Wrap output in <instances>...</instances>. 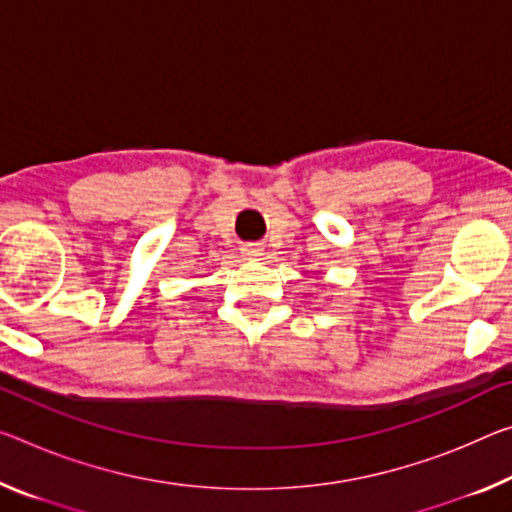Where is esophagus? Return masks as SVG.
I'll list each match as a JSON object with an SVG mask.
<instances>
[{"mask_svg": "<svg viewBox=\"0 0 512 512\" xmlns=\"http://www.w3.org/2000/svg\"><path fill=\"white\" fill-rule=\"evenodd\" d=\"M243 255L259 257V255H262V246H257V243H248V246H243Z\"/></svg>", "mask_w": 512, "mask_h": 512, "instance_id": "esophagus-1", "label": "esophagus"}]
</instances>
